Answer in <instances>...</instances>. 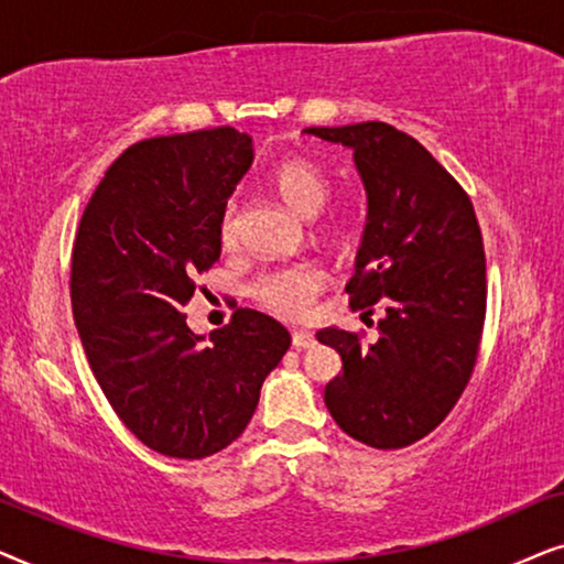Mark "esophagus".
I'll list each match as a JSON object with an SVG mask.
<instances>
[{
	"mask_svg": "<svg viewBox=\"0 0 564 564\" xmlns=\"http://www.w3.org/2000/svg\"><path fill=\"white\" fill-rule=\"evenodd\" d=\"M291 343H294L296 350L312 348V345H314V335L310 333V329H294V333H291Z\"/></svg>",
	"mask_w": 564,
	"mask_h": 564,
	"instance_id": "obj_1",
	"label": "esophagus"
}]
</instances>
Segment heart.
<instances>
[{
  "label": "heart",
  "mask_w": 564,
  "mask_h": 564,
  "mask_svg": "<svg viewBox=\"0 0 564 564\" xmlns=\"http://www.w3.org/2000/svg\"><path fill=\"white\" fill-rule=\"evenodd\" d=\"M273 187L291 212L312 219L322 212L329 198V180L317 162L306 156H289L273 170ZM237 200H229L219 221V235L224 245H231L237 237ZM322 289V273L312 265H289L268 270L254 283V296L268 310L283 317H302L306 306Z\"/></svg>",
  "instance_id": "b5f03b06"
}]
</instances>
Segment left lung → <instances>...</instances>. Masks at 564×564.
<instances>
[{"mask_svg": "<svg viewBox=\"0 0 564 564\" xmlns=\"http://www.w3.org/2000/svg\"><path fill=\"white\" fill-rule=\"evenodd\" d=\"M352 152L366 191V227L350 310L384 304L379 337L337 327L317 333L340 352L325 387L329 415L371 448H404L454 410L477 360L485 325V250L475 208L431 152L394 126L304 129Z\"/></svg>", "mask_w": 564, "mask_h": 564, "instance_id": "obj_1", "label": "left lung"}]
</instances>
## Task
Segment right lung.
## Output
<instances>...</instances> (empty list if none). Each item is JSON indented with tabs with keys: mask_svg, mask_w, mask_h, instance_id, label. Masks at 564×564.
Returning a JSON list of instances; mask_svg holds the SVG:
<instances>
[{
	"mask_svg": "<svg viewBox=\"0 0 564 564\" xmlns=\"http://www.w3.org/2000/svg\"><path fill=\"white\" fill-rule=\"evenodd\" d=\"M252 160V139L229 126L139 141L105 172L74 239L72 312L89 369L141 444L175 459L237 441L291 345L262 312L237 310L208 337L183 314L195 273L219 260L221 214Z\"/></svg>",
	"mask_w": 564,
	"mask_h": 564,
	"instance_id": "obj_1",
	"label": "right lung"
}]
</instances>
